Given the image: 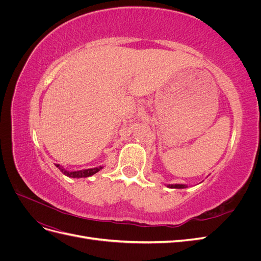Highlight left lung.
<instances>
[{
  "mask_svg": "<svg viewBox=\"0 0 261 261\" xmlns=\"http://www.w3.org/2000/svg\"><path fill=\"white\" fill-rule=\"evenodd\" d=\"M168 187L170 188H186L187 185H184V184H169Z\"/></svg>",
  "mask_w": 261,
  "mask_h": 261,
  "instance_id": "1",
  "label": "left lung"
}]
</instances>
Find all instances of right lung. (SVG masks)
Listing matches in <instances>:
<instances>
[{"label": "right lung", "instance_id": "obj_1", "mask_svg": "<svg viewBox=\"0 0 261 261\" xmlns=\"http://www.w3.org/2000/svg\"><path fill=\"white\" fill-rule=\"evenodd\" d=\"M57 168L63 173V174L68 176V177H73V178H81V177H89L93 174H96L97 172H99L103 167H98V168H92V169H87V170H80V171H67L60 164H57Z\"/></svg>", "mask_w": 261, "mask_h": 261}]
</instances>
